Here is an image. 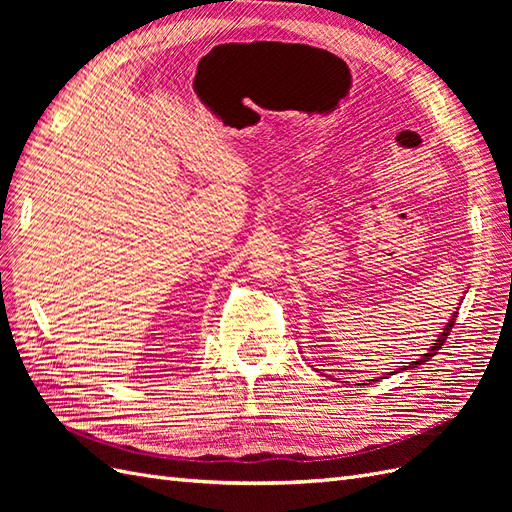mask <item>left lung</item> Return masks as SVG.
Listing matches in <instances>:
<instances>
[{"label":"left lung","instance_id":"left-lung-1","mask_svg":"<svg viewBox=\"0 0 512 512\" xmlns=\"http://www.w3.org/2000/svg\"><path fill=\"white\" fill-rule=\"evenodd\" d=\"M463 299V297H461ZM457 309L459 307H455V312L451 314V318H448V322L444 324V329H442V333L438 335V339H433V344H431V348H427V352L425 354H421L418 356L416 361H412V363H408V365H404V367H399L397 371H391L389 376H393V374H399V371H406V369H412V367H418V365H425L431 356H436L438 354V350L444 346V342H446V337H448V333H451V329H453V324H455V320H457ZM386 378V376H384ZM378 380H382V378H374V380H363L361 384H367V382H378Z\"/></svg>","mask_w":512,"mask_h":512}]
</instances>
